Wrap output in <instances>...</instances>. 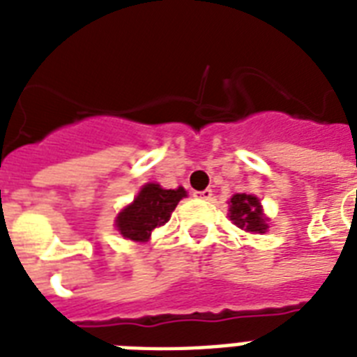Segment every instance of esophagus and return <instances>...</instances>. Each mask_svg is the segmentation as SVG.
<instances>
[{
  "label": "esophagus",
  "instance_id": "1",
  "mask_svg": "<svg viewBox=\"0 0 357 357\" xmlns=\"http://www.w3.org/2000/svg\"><path fill=\"white\" fill-rule=\"evenodd\" d=\"M195 198H198V200H211L213 196V190L211 189H204V190H195Z\"/></svg>",
  "mask_w": 357,
  "mask_h": 357
}]
</instances>
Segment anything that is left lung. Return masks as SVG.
Wrapping results in <instances>:
<instances>
[{
  "label": "left lung",
  "mask_w": 357,
  "mask_h": 357,
  "mask_svg": "<svg viewBox=\"0 0 357 357\" xmlns=\"http://www.w3.org/2000/svg\"><path fill=\"white\" fill-rule=\"evenodd\" d=\"M229 220L237 228L250 231V234H265L268 229L266 217L263 213V207L259 204V198L254 195H234L229 200Z\"/></svg>",
  "instance_id": "8db88e82"
}]
</instances>
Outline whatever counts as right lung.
Returning a JSON list of instances; mask_svg holds the SVG:
<instances>
[{
	"label": "right lung",
	"mask_w": 357,
	"mask_h": 357,
	"mask_svg": "<svg viewBox=\"0 0 357 357\" xmlns=\"http://www.w3.org/2000/svg\"><path fill=\"white\" fill-rule=\"evenodd\" d=\"M187 196L183 187L178 189H162L161 185H144L133 204L123 207L116 217V229L123 238L135 243H146L151 231L170 220V215L178 206V202Z\"/></svg>",
	"instance_id": "1"
}]
</instances>
